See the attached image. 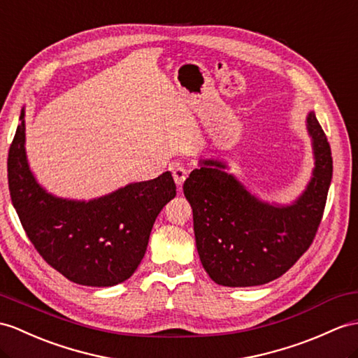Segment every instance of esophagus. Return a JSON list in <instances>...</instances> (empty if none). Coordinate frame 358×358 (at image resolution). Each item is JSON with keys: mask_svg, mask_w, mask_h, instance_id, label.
Returning <instances> with one entry per match:
<instances>
[{"mask_svg": "<svg viewBox=\"0 0 358 358\" xmlns=\"http://www.w3.org/2000/svg\"><path fill=\"white\" fill-rule=\"evenodd\" d=\"M173 178H174V182H176V185L180 188L182 185H184L185 179L188 178L187 169L182 167V165H174V169H173Z\"/></svg>", "mask_w": 358, "mask_h": 358, "instance_id": "obj_1", "label": "esophagus"}]
</instances>
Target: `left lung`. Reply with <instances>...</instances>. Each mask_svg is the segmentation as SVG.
Wrapping results in <instances>:
<instances>
[{
    "label": "left lung",
    "mask_w": 358,
    "mask_h": 358,
    "mask_svg": "<svg viewBox=\"0 0 358 358\" xmlns=\"http://www.w3.org/2000/svg\"><path fill=\"white\" fill-rule=\"evenodd\" d=\"M316 167L303 194L289 206L252 196L224 164L202 161L189 173L184 194L193 208L196 246L209 278L224 287L276 280L293 267L316 237L333 178V158L315 112L307 117Z\"/></svg>",
    "instance_id": "obj_1"
}]
</instances>
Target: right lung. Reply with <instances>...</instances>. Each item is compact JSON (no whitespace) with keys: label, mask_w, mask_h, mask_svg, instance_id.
Listing matches in <instances>:
<instances>
[{"label":"right lung","mask_w":358,"mask_h":358,"mask_svg":"<svg viewBox=\"0 0 358 358\" xmlns=\"http://www.w3.org/2000/svg\"><path fill=\"white\" fill-rule=\"evenodd\" d=\"M8 149L12 203L31 245L69 281L110 287L129 280L145 254L161 209L176 196L170 171L91 202L57 199L39 187L25 158V124Z\"/></svg>","instance_id":"add662e5"}]
</instances>
